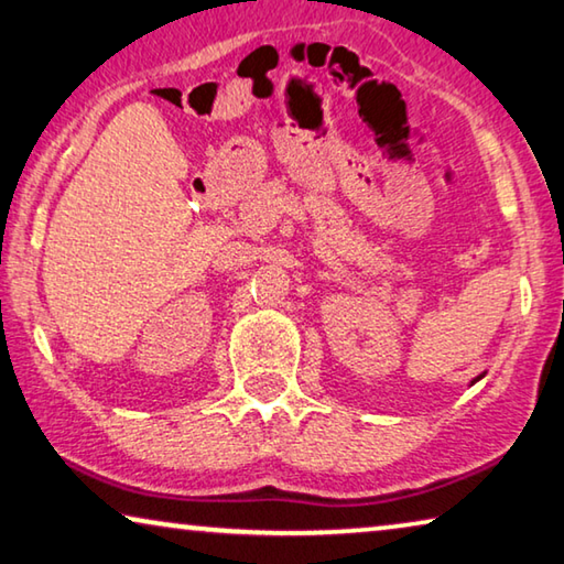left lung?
<instances>
[{
	"label": "left lung",
	"mask_w": 564,
	"mask_h": 564,
	"mask_svg": "<svg viewBox=\"0 0 564 564\" xmlns=\"http://www.w3.org/2000/svg\"><path fill=\"white\" fill-rule=\"evenodd\" d=\"M480 378H485V373H482V376H477L475 380H470V386H475V383H477V380H480Z\"/></svg>",
	"instance_id": "obj_1"
}]
</instances>
